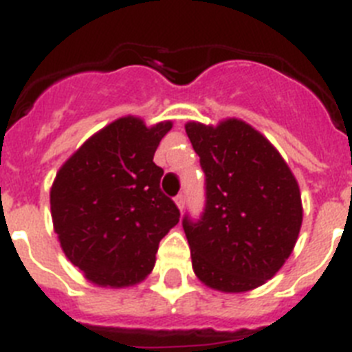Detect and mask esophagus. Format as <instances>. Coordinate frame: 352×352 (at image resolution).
Listing matches in <instances>:
<instances>
[{
    "mask_svg": "<svg viewBox=\"0 0 352 352\" xmlns=\"http://www.w3.org/2000/svg\"><path fill=\"white\" fill-rule=\"evenodd\" d=\"M184 201H186L184 195H182V193H179V195H177V197H175V204H177V207H179L180 210L184 209Z\"/></svg>",
    "mask_w": 352,
    "mask_h": 352,
    "instance_id": "34e87169",
    "label": "esophagus"
}]
</instances>
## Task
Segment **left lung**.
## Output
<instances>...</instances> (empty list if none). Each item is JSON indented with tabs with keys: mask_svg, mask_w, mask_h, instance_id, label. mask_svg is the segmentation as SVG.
Instances as JSON below:
<instances>
[{
	"mask_svg": "<svg viewBox=\"0 0 352 352\" xmlns=\"http://www.w3.org/2000/svg\"><path fill=\"white\" fill-rule=\"evenodd\" d=\"M186 133L206 173V206L182 218L195 274L221 292L273 278L298 239V182L261 133L241 120L218 127L189 122Z\"/></svg>",
	"mask_w": 352,
	"mask_h": 352,
	"instance_id": "left-lung-1",
	"label": "left lung"
}]
</instances>
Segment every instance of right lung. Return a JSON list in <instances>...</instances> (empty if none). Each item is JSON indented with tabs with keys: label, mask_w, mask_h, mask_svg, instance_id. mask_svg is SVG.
Returning <instances> with one entry per match:
<instances>
[{
	"label": "right lung",
	"mask_w": 352,
	"mask_h": 352,
	"mask_svg": "<svg viewBox=\"0 0 352 352\" xmlns=\"http://www.w3.org/2000/svg\"><path fill=\"white\" fill-rule=\"evenodd\" d=\"M172 122L145 127L118 118L94 134L60 168L51 189L54 232L88 280L104 287L140 282L155 264L159 241L179 223L154 163Z\"/></svg>",
	"instance_id": "right-lung-1"
}]
</instances>
